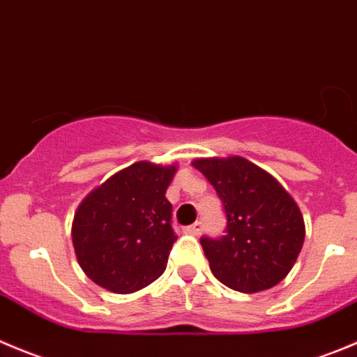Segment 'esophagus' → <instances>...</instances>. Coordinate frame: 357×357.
Masks as SVG:
<instances>
[{
	"instance_id": "esophagus-1",
	"label": "esophagus",
	"mask_w": 357,
	"mask_h": 357,
	"mask_svg": "<svg viewBox=\"0 0 357 357\" xmlns=\"http://www.w3.org/2000/svg\"><path fill=\"white\" fill-rule=\"evenodd\" d=\"M202 228H204L202 221H197V223H193V225H190V227H186V231H188V234H192V235H200Z\"/></svg>"
}]
</instances>
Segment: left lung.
Wrapping results in <instances>:
<instances>
[{
  "mask_svg": "<svg viewBox=\"0 0 357 357\" xmlns=\"http://www.w3.org/2000/svg\"><path fill=\"white\" fill-rule=\"evenodd\" d=\"M227 213V235L200 238L214 278L230 289L258 293L282 281L295 265L305 223L298 204L265 169L248 158H195Z\"/></svg>",
  "mask_w": 357,
  "mask_h": 357,
  "instance_id": "8db88e82",
  "label": "left lung"
}]
</instances>
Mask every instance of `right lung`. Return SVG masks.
<instances>
[{"label": "right lung", "instance_id": "obj_1", "mask_svg": "<svg viewBox=\"0 0 357 357\" xmlns=\"http://www.w3.org/2000/svg\"><path fill=\"white\" fill-rule=\"evenodd\" d=\"M176 171V164L136 162L79 202L73 218V248L91 281L129 295L164 274L176 241L165 192Z\"/></svg>", "mask_w": 357, "mask_h": 357}]
</instances>
